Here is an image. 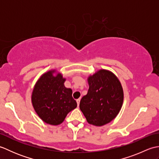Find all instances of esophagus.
I'll return each instance as SVG.
<instances>
[{
    "mask_svg": "<svg viewBox=\"0 0 159 159\" xmlns=\"http://www.w3.org/2000/svg\"><path fill=\"white\" fill-rule=\"evenodd\" d=\"M80 100V98H79V99H77V100H76V102H77V104H78V106H79Z\"/></svg>",
    "mask_w": 159,
    "mask_h": 159,
    "instance_id": "esophagus-1",
    "label": "esophagus"
}]
</instances>
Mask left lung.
<instances>
[{
    "label": "left lung",
    "instance_id": "left-lung-1",
    "mask_svg": "<svg viewBox=\"0 0 159 159\" xmlns=\"http://www.w3.org/2000/svg\"><path fill=\"white\" fill-rule=\"evenodd\" d=\"M89 90L80 102V109L87 122L101 126L117 116L122 106L124 92L119 79L107 70L88 77Z\"/></svg>",
    "mask_w": 159,
    "mask_h": 159
}]
</instances>
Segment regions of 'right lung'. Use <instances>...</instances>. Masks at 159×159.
Wrapping results in <instances>:
<instances>
[{"label": "right lung", "mask_w": 159, "mask_h": 159, "mask_svg": "<svg viewBox=\"0 0 159 159\" xmlns=\"http://www.w3.org/2000/svg\"><path fill=\"white\" fill-rule=\"evenodd\" d=\"M55 70L43 74L33 90L31 100L38 116L50 125H59L67 113L77 107L72 98V90L64 85L66 79L61 74L53 75Z\"/></svg>", "instance_id": "add662e5"}]
</instances>
